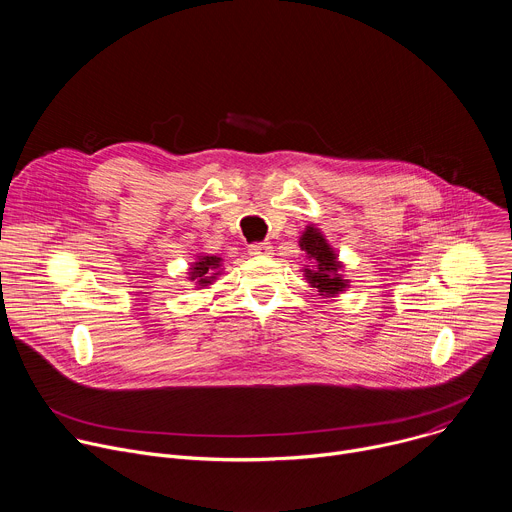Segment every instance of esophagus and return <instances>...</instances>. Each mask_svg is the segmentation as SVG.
<instances>
[{"label":"esophagus","instance_id":"34e87169","mask_svg":"<svg viewBox=\"0 0 512 512\" xmlns=\"http://www.w3.org/2000/svg\"><path fill=\"white\" fill-rule=\"evenodd\" d=\"M271 251H273V247H271V243H267V241L249 245V253H251V255H255V257H269V255H271Z\"/></svg>","mask_w":512,"mask_h":512}]
</instances>
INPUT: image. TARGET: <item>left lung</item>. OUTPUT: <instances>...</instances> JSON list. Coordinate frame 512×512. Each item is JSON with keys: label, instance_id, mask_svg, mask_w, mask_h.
<instances>
[{"label": "left lung", "instance_id": "8db88e82", "mask_svg": "<svg viewBox=\"0 0 512 512\" xmlns=\"http://www.w3.org/2000/svg\"><path fill=\"white\" fill-rule=\"evenodd\" d=\"M300 247L302 251H306V257L310 259V265H306V279L320 291V296H334L344 291L346 287V279H342V275L338 273L342 269V263L336 259V253L330 249V245L326 243V239L322 237V233L314 227H308L300 239Z\"/></svg>", "mask_w": 512, "mask_h": 512}]
</instances>
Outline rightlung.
I'll list each match as a JSON object with an SVG mask.
<instances>
[{
	"instance_id": "obj_1",
	"label": "right lung",
	"mask_w": 512,
	"mask_h": 512,
	"mask_svg": "<svg viewBox=\"0 0 512 512\" xmlns=\"http://www.w3.org/2000/svg\"><path fill=\"white\" fill-rule=\"evenodd\" d=\"M221 261H223L221 257H214V255L200 257L194 263V267H190V279L196 281L202 287L210 285L214 281V277L221 273V271H218V267H221Z\"/></svg>"
}]
</instances>
